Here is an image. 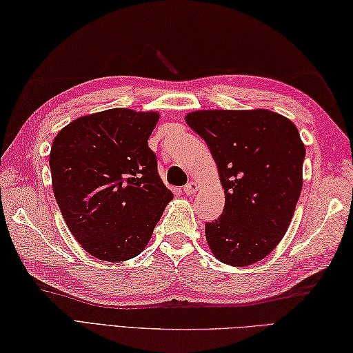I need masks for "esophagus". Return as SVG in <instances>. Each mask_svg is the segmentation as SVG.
I'll use <instances>...</instances> for the list:
<instances>
[{
    "instance_id": "esophagus-1",
    "label": "esophagus",
    "mask_w": 353,
    "mask_h": 353,
    "mask_svg": "<svg viewBox=\"0 0 353 353\" xmlns=\"http://www.w3.org/2000/svg\"><path fill=\"white\" fill-rule=\"evenodd\" d=\"M183 192H184L187 196L194 194V193L197 192V184H196V183H193V181L187 183V184L183 187Z\"/></svg>"
}]
</instances>
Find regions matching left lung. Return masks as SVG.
<instances>
[{"label":"left lung","instance_id":"left-lung-1","mask_svg":"<svg viewBox=\"0 0 353 353\" xmlns=\"http://www.w3.org/2000/svg\"><path fill=\"white\" fill-rule=\"evenodd\" d=\"M185 121L208 145L226 194L221 216L205 223L211 252L232 266L262 261L285 236L303 188L298 128L266 109L197 110Z\"/></svg>","mask_w":353,"mask_h":353}]
</instances>
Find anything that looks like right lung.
<instances>
[{
    "mask_svg": "<svg viewBox=\"0 0 353 353\" xmlns=\"http://www.w3.org/2000/svg\"><path fill=\"white\" fill-rule=\"evenodd\" d=\"M157 121V112L108 109L74 119L54 139L55 199L76 241L97 259L139 254L174 197L148 147Z\"/></svg>",
    "mask_w": 353,
    "mask_h": 353,
    "instance_id": "right-lung-1",
    "label": "right lung"
}]
</instances>
